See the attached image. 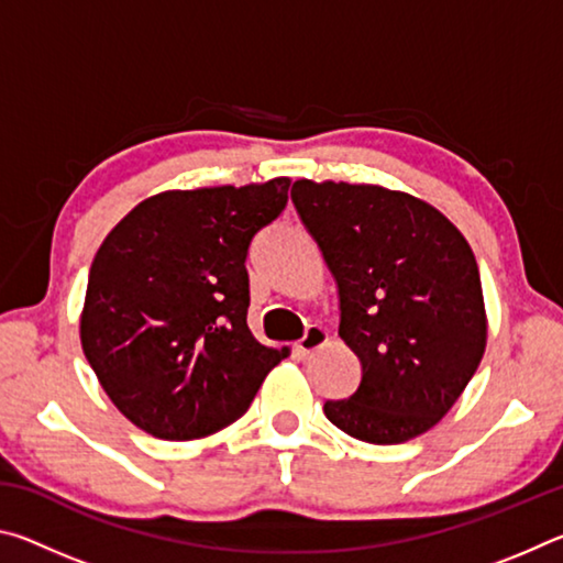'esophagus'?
Here are the masks:
<instances>
[{
  "mask_svg": "<svg viewBox=\"0 0 563 563\" xmlns=\"http://www.w3.org/2000/svg\"><path fill=\"white\" fill-rule=\"evenodd\" d=\"M325 342H328V330L325 328L308 325V330H305V335L298 342H295V350H298V355L308 357V355H312V352L325 345Z\"/></svg>",
  "mask_w": 563,
  "mask_h": 563,
  "instance_id": "34e87169",
  "label": "esophagus"
}]
</instances>
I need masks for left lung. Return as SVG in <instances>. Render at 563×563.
<instances>
[{"instance_id": "left-lung-1", "label": "left lung", "mask_w": 563, "mask_h": 563, "mask_svg": "<svg viewBox=\"0 0 563 563\" xmlns=\"http://www.w3.org/2000/svg\"><path fill=\"white\" fill-rule=\"evenodd\" d=\"M290 198L338 283V332L362 365L355 393L322 412L369 444L432 430L487 345L470 243L430 203L383 186L302 178Z\"/></svg>"}]
</instances>
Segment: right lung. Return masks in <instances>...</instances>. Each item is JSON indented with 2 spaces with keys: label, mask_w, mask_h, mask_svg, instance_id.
Returning a JSON list of instances; mask_svg holds the SVG:
<instances>
[{
  "label": "right lung",
  "mask_w": 563,
  "mask_h": 563,
  "mask_svg": "<svg viewBox=\"0 0 563 563\" xmlns=\"http://www.w3.org/2000/svg\"><path fill=\"white\" fill-rule=\"evenodd\" d=\"M290 178L166 190L113 228L91 263L81 347L139 430L186 442L235 422L288 347L247 330L245 258L288 206Z\"/></svg>",
  "instance_id": "obj_1"
}]
</instances>
